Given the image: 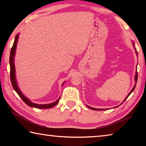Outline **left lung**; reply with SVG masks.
<instances>
[{"label": "left lung", "mask_w": 146, "mask_h": 146, "mask_svg": "<svg viewBox=\"0 0 146 146\" xmlns=\"http://www.w3.org/2000/svg\"><path fill=\"white\" fill-rule=\"evenodd\" d=\"M133 45H134V44H133ZM136 52H137V51H136ZM137 55H138V53H137ZM137 79H138V73H137V72H136V75H135V82H137ZM136 84H137V83H136ZM135 86H136V84L135 85V86H134V87H133V90H132L131 91H130V93H129V94H128V95L127 96V97L125 98V100H124V101H125V100H126V99H127V97H129V96L130 95V94H131V93L133 92V91H134V90H135ZM88 108H90L91 109V110H97V111L103 110H102V109H96V108H91V107H90V106H88Z\"/></svg>", "instance_id": "1"}]
</instances>
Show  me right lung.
Segmentation results:
<instances>
[{
    "label": "right lung",
    "instance_id": "obj_1",
    "mask_svg": "<svg viewBox=\"0 0 146 146\" xmlns=\"http://www.w3.org/2000/svg\"><path fill=\"white\" fill-rule=\"evenodd\" d=\"M19 35H17L15 36V41L13 43V45L12 46L10 51V56H9V64H10V79L12 86L15 90L17 94L19 95V97L22 98L24 102H25L27 105L29 106H31V107L38 108V109H49L54 107V106H56L58 103V101L60 100V98L56 101V102L49 104H34L31 102V101H29L25 96H24L21 91L19 90V89L17 86L16 78H15V65H14V55L15 53V49L17 47V40H18Z\"/></svg>",
    "mask_w": 146,
    "mask_h": 146
}]
</instances>
